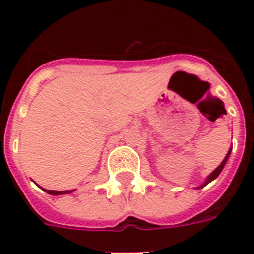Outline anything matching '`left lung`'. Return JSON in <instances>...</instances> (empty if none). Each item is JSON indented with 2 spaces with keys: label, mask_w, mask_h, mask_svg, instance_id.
I'll list each match as a JSON object with an SVG mask.
<instances>
[{
  "label": "left lung",
  "mask_w": 254,
  "mask_h": 254,
  "mask_svg": "<svg viewBox=\"0 0 254 254\" xmlns=\"http://www.w3.org/2000/svg\"><path fill=\"white\" fill-rule=\"evenodd\" d=\"M231 150H232V149H229V151H228V153H227V155H225V158L223 159V162H221L220 165H219V166L216 167V169L213 170L212 173L209 174V175H208V178H207V181H205L204 183H203V185L200 186V187H197V189H201V187H204V186H207V185H208L209 182H212L213 179H216V178L219 177V174L221 173V170L224 169L225 163H227V161H228V158H229V155H231Z\"/></svg>",
  "instance_id": "left-lung-1"
}]
</instances>
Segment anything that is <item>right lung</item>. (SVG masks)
Listing matches in <instances>:
<instances>
[{"label": "right lung", "instance_id": "add662e5", "mask_svg": "<svg viewBox=\"0 0 254 254\" xmlns=\"http://www.w3.org/2000/svg\"><path fill=\"white\" fill-rule=\"evenodd\" d=\"M45 191L47 193H50V195H63V193H71L73 190H68V191H54V190H45Z\"/></svg>", "mask_w": 254, "mask_h": 254}]
</instances>
